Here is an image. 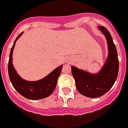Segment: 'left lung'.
I'll return each mask as SVG.
<instances>
[{
  "mask_svg": "<svg viewBox=\"0 0 128 128\" xmlns=\"http://www.w3.org/2000/svg\"><path fill=\"white\" fill-rule=\"evenodd\" d=\"M98 28L106 38L108 55L98 73L92 74L72 66V74L76 88L81 94L89 98H98L105 94L113 86L119 72V60L116 46L107 29L103 26Z\"/></svg>",
  "mask_w": 128,
  "mask_h": 128,
  "instance_id": "1",
  "label": "left lung"
}]
</instances>
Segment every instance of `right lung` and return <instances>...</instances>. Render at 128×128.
<instances>
[{
    "mask_svg": "<svg viewBox=\"0 0 128 128\" xmlns=\"http://www.w3.org/2000/svg\"><path fill=\"white\" fill-rule=\"evenodd\" d=\"M22 34L23 32L21 33L16 37L13 46L10 50L8 63V73L9 78L15 90L24 98L32 100L43 99L51 95L56 88L58 78L60 76L63 65H62L56 68L48 76L39 80L27 81L21 78L14 68L12 62V57L15 43L19 37L22 36Z\"/></svg>",
    "mask_w": 128,
    "mask_h": 128,
    "instance_id": "right-lung-1",
    "label": "right lung"
}]
</instances>
